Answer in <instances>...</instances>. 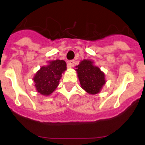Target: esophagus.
Segmentation results:
<instances>
[{
  "label": "esophagus",
  "mask_w": 145,
  "mask_h": 145,
  "mask_svg": "<svg viewBox=\"0 0 145 145\" xmlns=\"http://www.w3.org/2000/svg\"><path fill=\"white\" fill-rule=\"evenodd\" d=\"M74 61H70L68 63V65H67V66H68V68H72V67L74 66Z\"/></svg>",
  "instance_id": "obj_1"
}]
</instances>
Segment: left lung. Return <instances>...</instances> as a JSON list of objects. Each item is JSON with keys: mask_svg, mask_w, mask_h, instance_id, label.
<instances>
[{"mask_svg": "<svg viewBox=\"0 0 145 145\" xmlns=\"http://www.w3.org/2000/svg\"><path fill=\"white\" fill-rule=\"evenodd\" d=\"M75 68L81 87L87 94L94 95L101 91L106 82L105 74L92 60H82Z\"/></svg>", "mask_w": 145, "mask_h": 145, "instance_id": "obj_1", "label": "left lung"}]
</instances>
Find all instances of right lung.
Instances as JSON below:
<instances>
[{
	"mask_svg": "<svg viewBox=\"0 0 145 145\" xmlns=\"http://www.w3.org/2000/svg\"><path fill=\"white\" fill-rule=\"evenodd\" d=\"M47 63L48 64L41 66L33 77L37 91L46 97L55 91L63 74L67 70L66 63L63 60L49 61Z\"/></svg>",
	"mask_w": 145,
	"mask_h": 145,
	"instance_id": "obj_1",
	"label": "right lung"
}]
</instances>
